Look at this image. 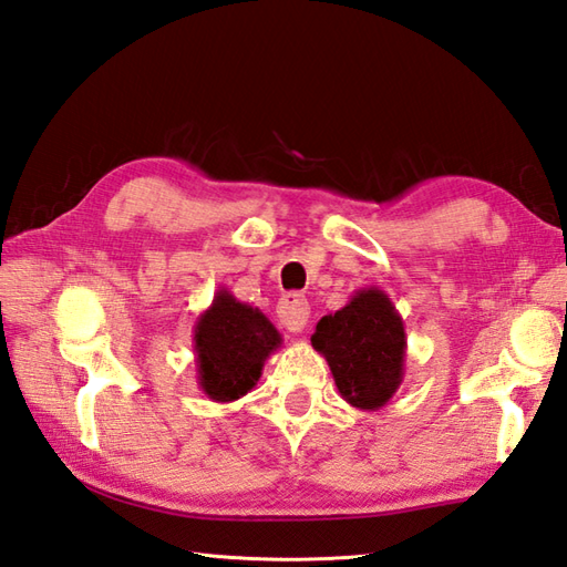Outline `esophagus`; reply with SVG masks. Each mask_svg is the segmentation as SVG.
Here are the masks:
<instances>
[{"instance_id": "34e87169", "label": "esophagus", "mask_w": 567, "mask_h": 567, "mask_svg": "<svg viewBox=\"0 0 567 567\" xmlns=\"http://www.w3.org/2000/svg\"><path fill=\"white\" fill-rule=\"evenodd\" d=\"M276 312H279V320L288 332H303L308 320H310L308 298L300 293H286L279 300V308H276Z\"/></svg>"}]
</instances>
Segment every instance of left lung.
<instances>
[{
  "mask_svg": "<svg viewBox=\"0 0 567 567\" xmlns=\"http://www.w3.org/2000/svg\"><path fill=\"white\" fill-rule=\"evenodd\" d=\"M334 385L351 408L375 412L398 393L405 375L408 337L385 291L359 288L344 308L324 316L310 337Z\"/></svg>",
  "mask_w": 567,
  "mask_h": 567,
  "instance_id": "left-lung-1",
  "label": "left lung"
}]
</instances>
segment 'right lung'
Segmentation results:
<instances>
[{
	"mask_svg": "<svg viewBox=\"0 0 567 567\" xmlns=\"http://www.w3.org/2000/svg\"><path fill=\"white\" fill-rule=\"evenodd\" d=\"M281 342L279 330L259 308L220 288L194 324L198 388L213 402L240 400L257 385L264 363Z\"/></svg>",
	"mask_w": 567,
	"mask_h": 567,
	"instance_id": "add662e5",
	"label": "right lung"
}]
</instances>
